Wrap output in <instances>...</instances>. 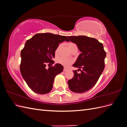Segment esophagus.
<instances>
[{"label": "esophagus", "instance_id": "1", "mask_svg": "<svg viewBox=\"0 0 127 127\" xmlns=\"http://www.w3.org/2000/svg\"><path fill=\"white\" fill-rule=\"evenodd\" d=\"M67 68H65V67H64V71H67Z\"/></svg>", "mask_w": 127, "mask_h": 127}]
</instances>
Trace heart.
<instances>
[{"instance_id": "1", "label": "heart", "mask_w": 127, "mask_h": 127, "mask_svg": "<svg viewBox=\"0 0 127 127\" xmlns=\"http://www.w3.org/2000/svg\"><path fill=\"white\" fill-rule=\"evenodd\" d=\"M67 45L69 49L70 50H71V49L73 48V47H74V46L76 45L74 43H72V42H69V43H68ZM59 48H60V46H59V47H58L57 49H56V50L55 51L56 54L58 53V52ZM56 62L57 64L63 65V66L64 67H68L69 66H70L71 64L73 63V60L72 59L65 58H64V57H59V58H58L57 59Z\"/></svg>"}]
</instances>
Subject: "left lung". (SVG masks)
Segmentation results:
<instances>
[{
	"label": "left lung",
	"mask_w": 127,
	"mask_h": 127,
	"mask_svg": "<svg viewBox=\"0 0 127 127\" xmlns=\"http://www.w3.org/2000/svg\"><path fill=\"white\" fill-rule=\"evenodd\" d=\"M68 42L76 43L81 53L74 67L78 68L80 74L74 70V77L68 81L69 88L73 92L84 93L95 86L105 67L106 52L102 43L94 38L86 36H68Z\"/></svg>",
	"instance_id": "1"
}]
</instances>
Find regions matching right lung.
Wrapping results in <instances>:
<instances>
[{
  "label": "right lung",
  "mask_w": 127,
  "mask_h": 127,
  "mask_svg": "<svg viewBox=\"0 0 127 127\" xmlns=\"http://www.w3.org/2000/svg\"><path fill=\"white\" fill-rule=\"evenodd\" d=\"M64 41H68L66 36L45 33L36 34L26 42L21 52L20 71L27 85L35 93H49L55 76L63 71L61 64L52 66V59L59 43ZM47 64L48 70L45 68Z\"/></svg>",
  "instance_id": "1"
}]
</instances>
